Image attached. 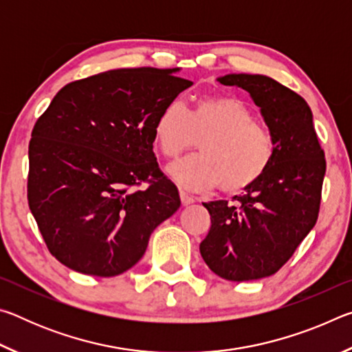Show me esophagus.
<instances>
[{
    "instance_id": "34e87169",
    "label": "esophagus",
    "mask_w": 352,
    "mask_h": 352,
    "mask_svg": "<svg viewBox=\"0 0 352 352\" xmlns=\"http://www.w3.org/2000/svg\"><path fill=\"white\" fill-rule=\"evenodd\" d=\"M180 199H182L183 206H188V205H190V204H194V199L190 197L189 194L184 192V190H180Z\"/></svg>"
}]
</instances>
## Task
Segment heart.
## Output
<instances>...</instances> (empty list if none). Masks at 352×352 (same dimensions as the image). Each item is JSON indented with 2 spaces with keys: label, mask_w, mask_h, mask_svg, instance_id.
<instances>
[{
  "label": "heart",
  "mask_w": 352,
  "mask_h": 352,
  "mask_svg": "<svg viewBox=\"0 0 352 352\" xmlns=\"http://www.w3.org/2000/svg\"><path fill=\"white\" fill-rule=\"evenodd\" d=\"M155 141L164 157L175 158L200 142V155L169 166L182 186L226 194L253 188L270 169L275 142L270 130L254 121L250 107L234 96H204L188 110L170 100L158 113Z\"/></svg>",
  "instance_id": "b5f03b06"
}]
</instances>
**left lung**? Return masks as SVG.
<instances>
[{
  "label": "left lung",
  "instance_id": "8db88e82",
  "mask_svg": "<svg viewBox=\"0 0 352 352\" xmlns=\"http://www.w3.org/2000/svg\"><path fill=\"white\" fill-rule=\"evenodd\" d=\"M217 80L250 93L275 142L270 169L253 188L231 204H204L211 228L200 243L201 258L220 278L252 281L275 275L317 223L324 151L300 94L261 74H226Z\"/></svg>",
  "mask_w": 352,
  "mask_h": 352
}]
</instances>
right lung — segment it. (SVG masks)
Here are the masks:
<instances>
[{"label":"right lung","instance_id":"1","mask_svg":"<svg viewBox=\"0 0 352 352\" xmlns=\"http://www.w3.org/2000/svg\"><path fill=\"white\" fill-rule=\"evenodd\" d=\"M178 68H121L74 80L35 122L28 201L52 256L83 275L116 276L180 208L158 168L153 127L192 82ZM142 182L146 190H135Z\"/></svg>","mask_w":352,"mask_h":352}]
</instances>
